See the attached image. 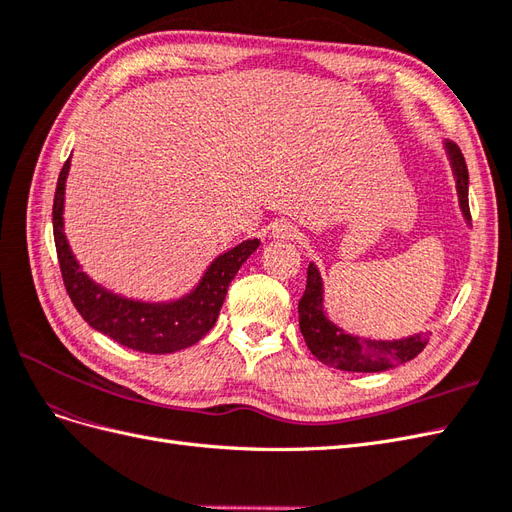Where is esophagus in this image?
<instances>
[{
    "label": "esophagus",
    "mask_w": 512,
    "mask_h": 512,
    "mask_svg": "<svg viewBox=\"0 0 512 512\" xmlns=\"http://www.w3.org/2000/svg\"><path fill=\"white\" fill-rule=\"evenodd\" d=\"M273 235L280 237V239H294V237L299 235V226H294L288 220H282V222H277L273 226Z\"/></svg>",
    "instance_id": "obj_1"
}]
</instances>
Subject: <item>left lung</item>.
<instances>
[{
    "label": "left lung",
    "instance_id": "1",
    "mask_svg": "<svg viewBox=\"0 0 512 512\" xmlns=\"http://www.w3.org/2000/svg\"><path fill=\"white\" fill-rule=\"evenodd\" d=\"M448 151H451L455 166L461 209L470 220L466 158H463L457 145H448ZM299 327L307 348L312 350L318 361L344 371L389 369L393 365L414 359L429 344L427 335H414L401 339V342H371V339H356L333 327L322 314V284L318 269L314 265H309L307 269V286L299 301Z\"/></svg>",
    "mask_w": 512,
    "mask_h": 512
}]
</instances>
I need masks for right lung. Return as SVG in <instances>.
I'll use <instances>...</instances> for the list:
<instances>
[{"label":"right lung","mask_w":512,"mask_h":512,"mask_svg":"<svg viewBox=\"0 0 512 512\" xmlns=\"http://www.w3.org/2000/svg\"><path fill=\"white\" fill-rule=\"evenodd\" d=\"M70 168V158L61 168L55 200H53V235L57 247V260L64 286L76 307V312L96 331L115 339L117 344L147 354H170L190 348L200 342L220 316L226 299L228 284L237 275L243 262L250 258L258 239L243 241L235 250L222 254L205 273L203 282L188 297L168 303L149 305L130 299H121L106 292L79 269L64 235V190Z\"/></svg>","instance_id":"right-lung-1"}]
</instances>
